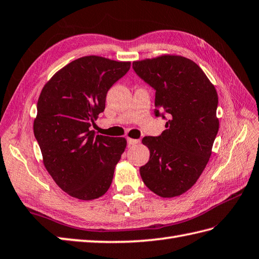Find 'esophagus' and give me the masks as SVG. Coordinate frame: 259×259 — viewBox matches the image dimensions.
<instances>
[{
    "mask_svg": "<svg viewBox=\"0 0 259 259\" xmlns=\"http://www.w3.org/2000/svg\"><path fill=\"white\" fill-rule=\"evenodd\" d=\"M140 143L139 140H134V139H127V144L128 146H134V145H137Z\"/></svg>",
    "mask_w": 259,
    "mask_h": 259,
    "instance_id": "esophagus-1",
    "label": "esophagus"
}]
</instances>
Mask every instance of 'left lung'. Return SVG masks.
I'll return each instance as SVG.
<instances>
[{"mask_svg": "<svg viewBox=\"0 0 259 259\" xmlns=\"http://www.w3.org/2000/svg\"><path fill=\"white\" fill-rule=\"evenodd\" d=\"M135 73L155 90V115L168 120L159 136H145L148 162L142 180L160 197L187 192L207 165L220 122L218 96L202 68L180 55L133 62Z\"/></svg>", "mask_w": 259, "mask_h": 259, "instance_id": "obj_1", "label": "left lung"}]
</instances>
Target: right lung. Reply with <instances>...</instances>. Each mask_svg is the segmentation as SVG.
I'll list each match as a JSON object with an SVG mask.
<instances>
[{"instance_id": "1", "label": "right lung", "mask_w": 259, "mask_h": 259, "mask_svg": "<svg viewBox=\"0 0 259 259\" xmlns=\"http://www.w3.org/2000/svg\"><path fill=\"white\" fill-rule=\"evenodd\" d=\"M130 67L131 62L79 57L56 72L39 94L34 135L45 168L72 197L92 200L111 186L126 140L95 136L90 127L105 110L108 90Z\"/></svg>"}]
</instances>
